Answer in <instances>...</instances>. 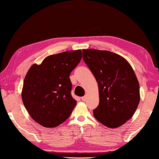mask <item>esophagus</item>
I'll use <instances>...</instances> for the list:
<instances>
[{
	"mask_svg": "<svg viewBox=\"0 0 159 159\" xmlns=\"http://www.w3.org/2000/svg\"><path fill=\"white\" fill-rule=\"evenodd\" d=\"M81 100L83 101H85L86 100V96H83V97H81Z\"/></svg>",
	"mask_w": 159,
	"mask_h": 159,
	"instance_id": "esophagus-1",
	"label": "esophagus"
}]
</instances>
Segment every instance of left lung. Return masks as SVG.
Segmentation results:
<instances>
[{"label":"left lung","mask_w":159,"mask_h":159,"mask_svg":"<svg viewBox=\"0 0 159 159\" xmlns=\"http://www.w3.org/2000/svg\"><path fill=\"white\" fill-rule=\"evenodd\" d=\"M83 59L98 85L94 117L111 129L124 124L140 101L139 84L131 65L116 53L96 49L83 50Z\"/></svg>","instance_id":"8db88e82"}]
</instances>
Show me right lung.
<instances>
[{
	"label": "right lung",
	"mask_w": 159,
	"mask_h": 159,
	"mask_svg": "<svg viewBox=\"0 0 159 159\" xmlns=\"http://www.w3.org/2000/svg\"><path fill=\"white\" fill-rule=\"evenodd\" d=\"M82 58L81 50L47 56L32 65L25 75L23 103L30 116L46 128H54L70 116L77 101L70 93V73Z\"/></svg>",
	"instance_id": "right-lung-1"
}]
</instances>
